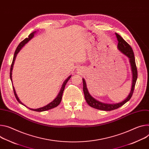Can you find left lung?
Instances as JSON below:
<instances>
[{"label": "left lung", "instance_id": "8db88e82", "mask_svg": "<svg viewBox=\"0 0 149 149\" xmlns=\"http://www.w3.org/2000/svg\"><path fill=\"white\" fill-rule=\"evenodd\" d=\"M115 35L116 36L117 40L118 41V49L122 53H123L124 55H125L129 58L130 63L131 67V71H132V86H131L130 93L128 94L127 97L124 100L122 101L119 103H105L99 102V100L95 99L90 95V94L89 93L88 89L87 88L86 81L84 78H83V91L84 94L85 99L87 104L93 108H95V109L102 110V111H111L116 109L124 105L127 102H128L132 96L135 86H136V81L137 79V66L136 64V61H135L134 54L131 47L125 41V40L123 39V38L120 36H119L118 34L115 33Z\"/></svg>", "mask_w": 149, "mask_h": 149}]
</instances>
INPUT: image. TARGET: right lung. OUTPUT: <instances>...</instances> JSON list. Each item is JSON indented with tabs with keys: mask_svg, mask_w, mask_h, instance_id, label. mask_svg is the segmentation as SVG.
Returning <instances> with one entry per match:
<instances>
[{
	"mask_svg": "<svg viewBox=\"0 0 149 149\" xmlns=\"http://www.w3.org/2000/svg\"><path fill=\"white\" fill-rule=\"evenodd\" d=\"M36 31H34L32 33H31L29 36V37L28 38H25L23 41H22L19 44V45L18 46L15 52V53H14V55H13V61H12V64H11V66H10V80L12 81V69H13V64H14V62H15V58L17 57V54L18 53V52L20 51V50L22 49V47L26 43H28L30 40L34 37V33H36ZM71 77V75H70L65 80V81L63 82L62 86V87H61V89L59 93V94H58V96H56V97L54 99L52 102H50V103H49L48 104L42 107H40V108H38V109H31V108H29V109L30 110H32V111H36V112H43V111H47V110H49V109H53V108L55 107L56 106H58L61 102V100H62V94H63V92L64 91V89H65V87L66 86V84L67 83V82L68 81V80L70 79V78ZM13 92H14V94H15V96L17 99V100H18V102L21 103V104H23L24 105L19 99L17 94L16 93V91H15V88L13 86ZM25 106V105H24ZM29 108V107H28Z\"/></svg>",
	"mask_w": 149,
	"mask_h": 149,
	"instance_id": "add662e5",
	"label": "right lung"
}]
</instances>
